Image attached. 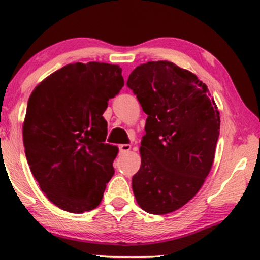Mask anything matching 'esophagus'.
<instances>
[{
	"mask_svg": "<svg viewBox=\"0 0 260 260\" xmlns=\"http://www.w3.org/2000/svg\"><path fill=\"white\" fill-rule=\"evenodd\" d=\"M119 149H120L121 153H126L131 149V145H127V143H124V145L119 146Z\"/></svg>",
	"mask_w": 260,
	"mask_h": 260,
	"instance_id": "esophagus-1",
	"label": "esophagus"
}]
</instances>
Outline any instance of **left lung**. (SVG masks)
Returning <instances> with one entry per match:
<instances>
[{
  "label": "left lung",
  "instance_id": "left-lung-1",
  "mask_svg": "<svg viewBox=\"0 0 260 260\" xmlns=\"http://www.w3.org/2000/svg\"><path fill=\"white\" fill-rule=\"evenodd\" d=\"M126 84L148 115L134 194L145 212L168 214L196 196L212 169L218 107L197 75L168 60L136 67Z\"/></svg>",
  "mask_w": 260,
  "mask_h": 260
}]
</instances>
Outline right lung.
<instances>
[{"label":"right lung","instance_id":"obj_1","mask_svg":"<svg viewBox=\"0 0 260 260\" xmlns=\"http://www.w3.org/2000/svg\"><path fill=\"white\" fill-rule=\"evenodd\" d=\"M124 86L117 64H67L32 90L23 123L27 164L45 196L81 214L99 207L119 148L103 112Z\"/></svg>","mask_w":260,"mask_h":260}]
</instances>
